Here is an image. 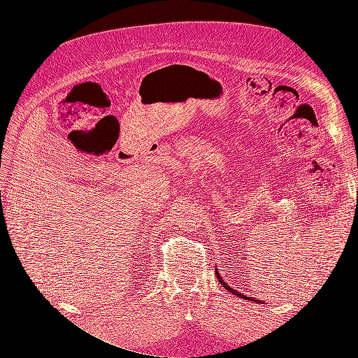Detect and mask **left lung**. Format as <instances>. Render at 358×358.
<instances>
[{
  "label": "left lung",
  "instance_id": "1",
  "mask_svg": "<svg viewBox=\"0 0 358 358\" xmlns=\"http://www.w3.org/2000/svg\"><path fill=\"white\" fill-rule=\"evenodd\" d=\"M216 276H218V279H220V282H221V285L224 287V288H227V289H229L230 292H231V294H234V296H237V297H242V299H246V300H252L254 301V299L252 297H248V296H243L242 294V292H239V291H237V289H234V288H231L229 284H227V282H224V279L220 276V273L218 272H216ZM255 301H259V300H255Z\"/></svg>",
  "mask_w": 358,
  "mask_h": 358
}]
</instances>
